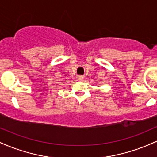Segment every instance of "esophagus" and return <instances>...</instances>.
Segmentation results:
<instances>
[{
  "instance_id": "34e87169",
  "label": "esophagus",
  "mask_w": 157,
  "mask_h": 157,
  "mask_svg": "<svg viewBox=\"0 0 157 157\" xmlns=\"http://www.w3.org/2000/svg\"><path fill=\"white\" fill-rule=\"evenodd\" d=\"M82 78H83V77H82V76H78V79L80 80H82Z\"/></svg>"
}]
</instances>
